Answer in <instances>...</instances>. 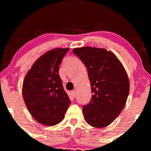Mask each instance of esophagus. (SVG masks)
<instances>
[{
  "mask_svg": "<svg viewBox=\"0 0 151 151\" xmlns=\"http://www.w3.org/2000/svg\"><path fill=\"white\" fill-rule=\"evenodd\" d=\"M71 94H72V96L73 98L75 97L76 96V91H72V92H71Z\"/></svg>",
  "mask_w": 151,
  "mask_h": 151,
  "instance_id": "esophagus-1",
  "label": "esophagus"
}]
</instances>
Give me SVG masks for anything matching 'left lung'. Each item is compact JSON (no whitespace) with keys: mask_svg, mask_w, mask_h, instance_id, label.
I'll list each match as a JSON object with an SVG mask.
<instances>
[{"mask_svg":"<svg viewBox=\"0 0 151 151\" xmlns=\"http://www.w3.org/2000/svg\"><path fill=\"white\" fill-rule=\"evenodd\" d=\"M73 52L87 68L93 93L83 106L84 119L93 127H106L125 106L130 89L127 73L116 56L104 48L83 47Z\"/></svg>","mask_w":151,"mask_h":151,"instance_id":"8db88e82","label":"left lung"}]
</instances>
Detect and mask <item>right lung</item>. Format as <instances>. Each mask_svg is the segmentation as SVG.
Returning a JSON list of instances; mask_svg holds the SVG:
<instances>
[{"instance_id": "1", "label": "right lung", "mask_w": 151, "mask_h": 151, "mask_svg": "<svg viewBox=\"0 0 151 151\" xmlns=\"http://www.w3.org/2000/svg\"><path fill=\"white\" fill-rule=\"evenodd\" d=\"M69 48L50 50L36 60L22 84V96L32 116L45 126L63 120L70 104L59 75V67Z\"/></svg>"}]
</instances>
